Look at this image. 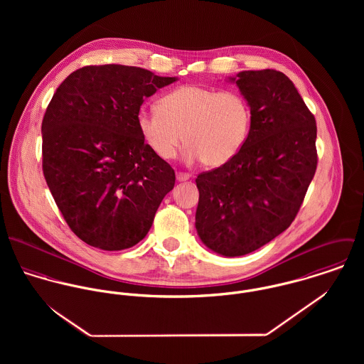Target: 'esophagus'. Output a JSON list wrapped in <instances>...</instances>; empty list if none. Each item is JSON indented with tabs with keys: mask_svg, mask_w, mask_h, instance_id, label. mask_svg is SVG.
Here are the masks:
<instances>
[{
	"mask_svg": "<svg viewBox=\"0 0 364 364\" xmlns=\"http://www.w3.org/2000/svg\"><path fill=\"white\" fill-rule=\"evenodd\" d=\"M189 178H191V175L186 173V172H178V173H176V181H178V182H185V181H188Z\"/></svg>",
	"mask_w": 364,
	"mask_h": 364,
	"instance_id": "esophagus-1",
	"label": "esophagus"
}]
</instances>
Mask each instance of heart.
Masks as SVG:
<instances>
[{
  "instance_id": "heart-1",
  "label": "heart",
  "mask_w": 364,
  "mask_h": 364,
  "mask_svg": "<svg viewBox=\"0 0 364 364\" xmlns=\"http://www.w3.org/2000/svg\"><path fill=\"white\" fill-rule=\"evenodd\" d=\"M158 107H141L137 113L139 132L150 150L161 159H171L183 140L185 161L202 159L210 168L238 154L252 122L251 106L235 90L217 92L183 85L162 97Z\"/></svg>"
}]
</instances>
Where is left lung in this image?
I'll return each instance as SVG.
<instances>
[{
  "mask_svg": "<svg viewBox=\"0 0 364 364\" xmlns=\"http://www.w3.org/2000/svg\"><path fill=\"white\" fill-rule=\"evenodd\" d=\"M252 112L238 154L196 178V230L213 252L251 254L290 227L316 169V124L291 80L276 70L228 77Z\"/></svg>",
  "mask_w": 364,
  "mask_h": 364,
  "instance_id": "8db88e82",
  "label": "left lung"
}]
</instances>
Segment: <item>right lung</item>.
Instances as JSON below:
<instances>
[{"label": "right lung", "mask_w": 364, "mask_h": 364, "mask_svg": "<svg viewBox=\"0 0 364 364\" xmlns=\"http://www.w3.org/2000/svg\"><path fill=\"white\" fill-rule=\"evenodd\" d=\"M176 77L120 64L87 65L57 88L42 122L43 173L71 231L104 251L139 244L175 172L144 143L137 113Z\"/></svg>", "instance_id": "obj_1"}]
</instances>
